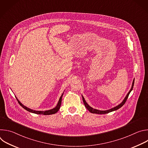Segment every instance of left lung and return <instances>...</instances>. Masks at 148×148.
I'll list each match as a JSON object with an SVG mask.
<instances>
[{
	"label": "left lung",
	"instance_id": "left-lung-1",
	"mask_svg": "<svg viewBox=\"0 0 148 148\" xmlns=\"http://www.w3.org/2000/svg\"><path fill=\"white\" fill-rule=\"evenodd\" d=\"M134 80L135 79H134L133 81V82H132V87L130 90V91H129V92L128 93V94L126 95V96L125 97V98H124V99L123 100V101L120 103L118 105H117V106L110 109V110H106V111H100V110H96V109H94L92 108V107H91L90 105L86 102V101H85V99H84V98L82 97V100H83V102H84V105H85L86 107L87 108V109L92 114H107V113H109V112H112V111H116L117 110H118L119 108H120L121 107H122L123 105L125 104V103L126 102V100H127L128 98V96L130 94V92H131V91L133 89V87H134Z\"/></svg>",
	"mask_w": 148,
	"mask_h": 148
}]
</instances>
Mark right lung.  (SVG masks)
<instances>
[{
	"instance_id": "1",
	"label": "right lung",
	"mask_w": 148,
	"mask_h": 148,
	"mask_svg": "<svg viewBox=\"0 0 148 148\" xmlns=\"http://www.w3.org/2000/svg\"><path fill=\"white\" fill-rule=\"evenodd\" d=\"M62 95H63V93H62V94L61 95V96L60 97V99H59V101H58V103H57V106H56L55 108H53V109H51V110H50L44 111H36V110H31V109H30V108H29L25 107V105H23L22 103H21V102L17 99V98H16V99H17V100L18 103L21 105V106H22L24 109H25L26 110H27V111H29V112H30L34 113V114H40H40H42V115H47L54 114H56V112H58V111L59 110V109H60V108L61 104V99H62Z\"/></svg>"
}]
</instances>
